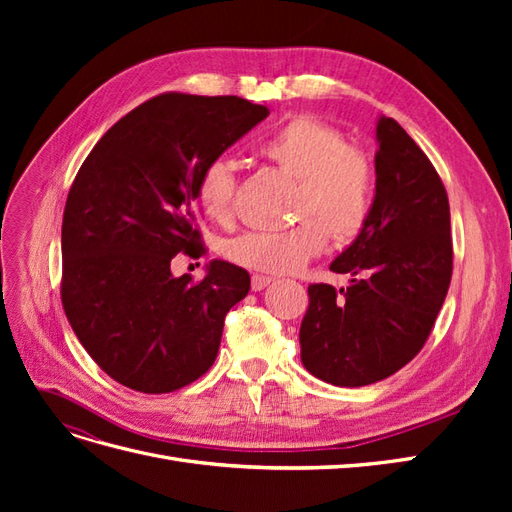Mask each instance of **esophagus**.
Segmentation results:
<instances>
[{"instance_id":"34e87169","label":"esophagus","mask_w":512,"mask_h":512,"mask_svg":"<svg viewBox=\"0 0 512 512\" xmlns=\"http://www.w3.org/2000/svg\"><path fill=\"white\" fill-rule=\"evenodd\" d=\"M275 280L273 277H267V275H252V290L254 292H260V290H265L269 284H273Z\"/></svg>"}]
</instances>
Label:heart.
I'll return each mask as SVG.
<instances>
[{
    "label": "heart",
    "mask_w": 512,
    "mask_h": 512,
    "mask_svg": "<svg viewBox=\"0 0 512 512\" xmlns=\"http://www.w3.org/2000/svg\"><path fill=\"white\" fill-rule=\"evenodd\" d=\"M260 153L297 179L294 215L284 230H250L230 239L224 254L258 273H294L316 258L327 237L352 241L374 211L376 170L367 153L346 143L342 130L314 115L284 121L260 143ZM196 198L207 218L226 224L235 215L237 175L226 158L209 160L198 175Z\"/></svg>",
    "instance_id": "1"
}]
</instances>
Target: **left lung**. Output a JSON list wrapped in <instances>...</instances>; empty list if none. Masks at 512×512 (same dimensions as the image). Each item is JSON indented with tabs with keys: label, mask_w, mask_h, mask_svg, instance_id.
<instances>
[{
	"label": "left lung",
	"mask_w": 512,
	"mask_h": 512,
	"mask_svg": "<svg viewBox=\"0 0 512 512\" xmlns=\"http://www.w3.org/2000/svg\"><path fill=\"white\" fill-rule=\"evenodd\" d=\"M376 196L369 224L331 262L348 288L312 284L301 361L335 386L389 378L421 352L453 275L451 209L429 158L391 117L376 126Z\"/></svg>",
	"instance_id": "8db88e82"
}]
</instances>
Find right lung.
<instances>
[{"mask_svg":"<svg viewBox=\"0 0 512 512\" xmlns=\"http://www.w3.org/2000/svg\"><path fill=\"white\" fill-rule=\"evenodd\" d=\"M269 108L237 96L162 94L136 106L91 149L61 224V303L102 371L149 395L198 380L220 350L224 318L250 273L211 260L205 280L175 277L200 258L196 183Z\"/></svg>","mask_w":512,"mask_h":512,"instance_id":"obj_1","label":"right lung"}]
</instances>
